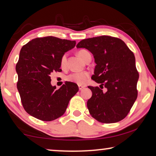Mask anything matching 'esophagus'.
Segmentation results:
<instances>
[{
    "label": "esophagus",
    "mask_w": 156,
    "mask_h": 156,
    "mask_svg": "<svg viewBox=\"0 0 156 156\" xmlns=\"http://www.w3.org/2000/svg\"><path fill=\"white\" fill-rule=\"evenodd\" d=\"M78 87H79V89H80V90H82L83 89H84V88H85L84 86H82V85H78Z\"/></svg>",
    "instance_id": "1"
}]
</instances>
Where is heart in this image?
Returning <instances> with one entry per match:
<instances>
[{
	"label": "heart",
	"instance_id": "heart-1",
	"mask_svg": "<svg viewBox=\"0 0 156 156\" xmlns=\"http://www.w3.org/2000/svg\"><path fill=\"white\" fill-rule=\"evenodd\" d=\"M89 53L87 50L84 49H82L77 52V55L81 60H82L83 61L84 60L85 55ZM66 62H67V55L64 54L60 59V67L62 68H65L66 67ZM89 78V74L87 73V72H83V73H75L70 74L69 75L67 76V80L69 82H74L77 83L79 85H83L87 82Z\"/></svg>",
	"mask_w": 156,
	"mask_h": 156
}]
</instances>
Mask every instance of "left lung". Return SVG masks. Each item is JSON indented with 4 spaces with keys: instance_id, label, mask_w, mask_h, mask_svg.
<instances>
[{
    "instance_id": "8db88e82",
    "label": "left lung",
    "mask_w": 156,
    "mask_h": 156,
    "mask_svg": "<svg viewBox=\"0 0 156 156\" xmlns=\"http://www.w3.org/2000/svg\"><path fill=\"white\" fill-rule=\"evenodd\" d=\"M76 48L93 54L96 65L91 78L106 89L103 91L98 87H88L92 91L87 101L91 115L102 123L123 119L137 98L139 73L134 53L123 41L109 36L83 39Z\"/></svg>"
}]
</instances>
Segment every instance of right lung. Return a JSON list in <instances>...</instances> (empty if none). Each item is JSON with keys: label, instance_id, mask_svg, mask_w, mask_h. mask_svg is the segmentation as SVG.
Returning <instances> with one entry per match:
<instances>
[{"label": "right lung", "instance_id": "right-lung-1", "mask_svg": "<svg viewBox=\"0 0 156 156\" xmlns=\"http://www.w3.org/2000/svg\"><path fill=\"white\" fill-rule=\"evenodd\" d=\"M76 45L75 41L54 37L36 38L22 46L16 65L17 83L22 105L30 115L52 121L65 113L69 101L79 91L66 82L59 89L51 83V74L61 72V57Z\"/></svg>", "mask_w": 156, "mask_h": 156}]
</instances>
